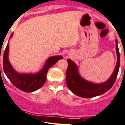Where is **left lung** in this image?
<instances>
[{"label": "left lung", "instance_id": "8db88e82", "mask_svg": "<svg viewBox=\"0 0 125 125\" xmlns=\"http://www.w3.org/2000/svg\"><path fill=\"white\" fill-rule=\"evenodd\" d=\"M115 43L117 56V64L110 78L102 83H93L84 80L80 76L77 65L72 60L68 59V65L66 72V82L68 87L73 94L80 97L89 98L101 95L112 87L117 76L120 66L119 51L117 40H115Z\"/></svg>", "mask_w": 125, "mask_h": 125}]
</instances>
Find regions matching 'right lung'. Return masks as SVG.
Masks as SVG:
<instances>
[{
  "instance_id": "obj_1",
  "label": "right lung",
  "mask_w": 125,
  "mask_h": 125,
  "mask_svg": "<svg viewBox=\"0 0 125 125\" xmlns=\"http://www.w3.org/2000/svg\"><path fill=\"white\" fill-rule=\"evenodd\" d=\"M13 33L10 38L12 37ZM9 42L6 47L3 55V68L5 74L10 82L19 89L27 93L35 91L44 85L46 81V76L48 70L57 62L62 59V56L51 57L47 60L43 69L36 74L19 73L11 66L8 60Z\"/></svg>"
}]
</instances>
